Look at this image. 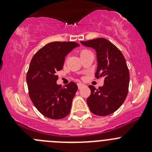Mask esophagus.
<instances>
[{
	"instance_id": "obj_1",
	"label": "esophagus",
	"mask_w": 152,
	"mask_h": 152,
	"mask_svg": "<svg viewBox=\"0 0 152 152\" xmlns=\"http://www.w3.org/2000/svg\"><path fill=\"white\" fill-rule=\"evenodd\" d=\"M83 86H84V84H81V83H78V84H77V87H78V89H80V88H82Z\"/></svg>"
}]
</instances>
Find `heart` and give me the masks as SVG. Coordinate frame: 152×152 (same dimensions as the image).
Masks as SVG:
<instances>
[{
  "instance_id": "1",
  "label": "heart",
  "mask_w": 152,
  "mask_h": 152,
  "mask_svg": "<svg viewBox=\"0 0 152 152\" xmlns=\"http://www.w3.org/2000/svg\"><path fill=\"white\" fill-rule=\"evenodd\" d=\"M88 52V50H86V49H84V50H82L81 52H80V56H81L82 54H84V53H85V52Z\"/></svg>"
}]
</instances>
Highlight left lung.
<instances>
[{
	"label": "left lung",
	"mask_w": 152,
	"mask_h": 152,
	"mask_svg": "<svg viewBox=\"0 0 152 152\" xmlns=\"http://www.w3.org/2000/svg\"><path fill=\"white\" fill-rule=\"evenodd\" d=\"M96 52L97 69L95 77H104V84L98 89L89 86L91 95L87 99L90 110L105 116L117 110L126 100L129 84V72L126 59L117 47L104 38L80 41Z\"/></svg>",
	"instance_id": "1"
}]
</instances>
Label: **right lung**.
<instances>
[{
  "instance_id": "add662e5",
  "label": "right lung",
  "mask_w": 152,
  "mask_h": 152,
  "mask_svg": "<svg viewBox=\"0 0 152 152\" xmlns=\"http://www.w3.org/2000/svg\"><path fill=\"white\" fill-rule=\"evenodd\" d=\"M79 44L53 42L36 52L26 74L29 96L36 108L45 117L61 119L69 114L77 86L72 81L64 87L57 84L56 72L62 69L64 58Z\"/></svg>"
}]
</instances>
